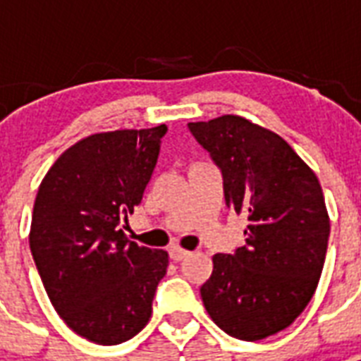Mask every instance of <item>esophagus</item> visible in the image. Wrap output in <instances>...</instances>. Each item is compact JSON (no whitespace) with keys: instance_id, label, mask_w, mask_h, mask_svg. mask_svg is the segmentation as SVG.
Returning <instances> with one entry per match:
<instances>
[{"instance_id":"obj_1","label":"esophagus","mask_w":361,"mask_h":361,"mask_svg":"<svg viewBox=\"0 0 361 361\" xmlns=\"http://www.w3.org/2000/svg\"><path fill=\"white\" fill-rule=\"evenodd\" d=\"M170 258L172 260H176V262H180V260H183L185 257H189V251H185V249H181V247L174 245V247H170Z\"/></svg>"}]
</instances>
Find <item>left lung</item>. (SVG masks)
Segmentation results:
<instances>
[{
    "label": "left lung",
    "mask_w": 361,
    "mask_h": 361,
    "mask_svg": "<svg viewBox=\"0 0 361 361\" xmlns=\"http://www.w3.org/2000/svg\"><path fill=\"white\" fill-rule=\"evenodd\" d=\"M223 176L225 202L245 214V245L215 255L202 286L215 324L241 341L285 330L311 302L330 217L317 176L279 135L240 116L187 125Z\"/></svg>",
    "instance_id": "obj_1"
}]
</instances>
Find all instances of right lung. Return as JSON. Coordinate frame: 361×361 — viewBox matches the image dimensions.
<instances>
[{"label":"right lung","mask_w":361,"mask_h":361,"mask_svg":"<svg viewBox=\"0 0 361 361\" xmlns=\"http://www.w3.org/2000/svg\"><path fill=\"white\" fill-rule=\"evenodd\" d=\"M166 125L76 142L37 192L30 249L54 309L78 336L120 345L147 324L169 252L140 247L121 225L157 164Z\"/></svg>","instance_id":"right-lung-1"}]
</instances>
